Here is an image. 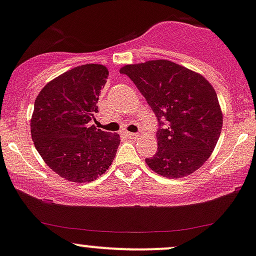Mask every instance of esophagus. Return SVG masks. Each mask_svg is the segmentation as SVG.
<instances>
[{"mask_svg":"<svg viewBox=\"0 0 256 256\" xmlns=\"http://www.w3.org/2000/svg\"><path fill=\"white\" fill-rule=\"evenodd\" d=\"M126 136H127L128 138H130V139L138 138V134H136V133H129V132H126Z\"/></svg>","mask_w":256,"mask_h":256,"instance_id":"obj_1","label":"esophagus"}]
</instances>
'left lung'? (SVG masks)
I'll return each mask as SVG.
<instances>
[{
    "label": "left lung",
    "instance_id": "obj_1",
    "mask_svg": "<svg viewBox=\"0 0 256 256\" xmlns=\"http://www.w3.org/2000/svg\"><path fill=\"white\" fill-rule=\"evenodd\" d=\"M132 79L158 117V151L145 162L154 172L180 178L199 170L215 149L222 111L215 89L183 66L155 60L120 70Z\"/></svg>",
    "mask_w": 256,
    "mask_h": 256
}]
</instances>
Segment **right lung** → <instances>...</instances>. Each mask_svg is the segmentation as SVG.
<instances>
[{"label":"right lung","instance_id":"right-lung-1","mask_svg":"<svg viewBox=\"0 0 256 256\" xmlns=\"http://www.w3.org/2000/svg\"><path fill=\"white\" fill-rule=\"evenodd\" d=\"M107 76L102 64L79 66L48 82L35 100V148L52 171L70 182H92L116 156L120 136L92 124Z\"/></svg>","mask_w":256,"mask_h":256}]
</instances>
